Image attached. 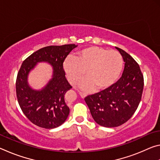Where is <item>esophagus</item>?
Returning <instances> with one entry per match:
<instances>
[{
    "mask_svg": "<svg viewBox=\"0 0 160 160\" xmlns=\"http://www.w3.org/2000/svg\"><path fill=\"white\" fill-rule=\"evenodd\" d=\"M79 94H80V95L81 97H82V98H85V97L87 96L86 93L82 92H79Z\"/></svg>",
    "mask_w": 160,
    "mask_h": 160,
    "instance_id": "esophagus-1",
    "label": "esophagus"
}]
</instances>
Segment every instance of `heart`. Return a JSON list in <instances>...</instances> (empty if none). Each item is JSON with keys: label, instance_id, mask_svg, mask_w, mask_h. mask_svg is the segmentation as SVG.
<instances>
[{"label": "heart", "instance_id": "b5f03b06", "mask_svg": "<svg viewBox=\"0 0 160 160\" xmlns=\"http://www.w3.org/2000/svg\"><path fill=\"white\" fill-rule=\"evenodd\" d=\"M123 58L117 51L92 46L83 48L76 57H68L64 63V70L72 85L80 83L85 90H106L117 82L123 69Z\"/></svg>", "mask_w": 160, "mask_h": 160}]
</instances>
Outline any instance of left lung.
<instances>
[{"mask_svg": "<svg viewBox=\"0 0 160 160\" xmlns=\"http://www.w3.org/2000/svg\"><path fill=\"white\" fill-rule=\"evenodd\" d=\"M116 48L125 62L122 76L109 88L85 98L94 120L107 128L122 125L132 117L141 100L144 86L138 63L125 51Z\"/></svg>", "mask_w": 160, "mask_h": 160, "instance_id": "1", "label": "left lung"}]
</instances>
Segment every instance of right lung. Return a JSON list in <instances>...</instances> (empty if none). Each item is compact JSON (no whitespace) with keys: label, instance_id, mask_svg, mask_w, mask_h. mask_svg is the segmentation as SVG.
Wrapping results in <instances>:
<instances>
[{"label":"right lung","instance_id":"1","mask_svg":"<svg viewBox=\"0 0 160 160\" xmlns=\"http://www.w3.org/2000/svg\"><path fill=\"white\" fill-rule=\"evenodd\" d=\"M75 47V44L48 46L35 51L22 62L16 79V94L24 114L34 125L54 128L62 125L68 116L70 109L64 96L72 86L66 78L63 62ZM42 61L53 66V78L42 91L32 90L28 85L27 75Z\"/></svg>","mask_w":160,"mask_h":160}]
</instances>
